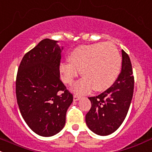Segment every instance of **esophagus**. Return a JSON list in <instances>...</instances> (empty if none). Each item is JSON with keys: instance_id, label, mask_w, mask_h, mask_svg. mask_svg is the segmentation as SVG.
Segmentation results:
<instances>
[{"instance_id": "obj_1", "label": "esophagus", "mask_w": 152, "mask_h": 152, "mask_svg": "<svg viewBox=\"0 0 152 152\" xmlns=\"http://www.w3.org/2000/svg\"><path fill=\"white\" fill-rule=\"evenodd\" d=\"M74 101H77V100H79L80 99V96H79V95H77V94H75L74 95Z\"/></svg>"}]
</instances>
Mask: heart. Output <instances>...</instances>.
Segmentation results:
<instances>
[{
	"label": "heart",
	"instance_id": "obj_1",
	"mask_svg": "<svg viewBox=\"0 0 152 152\" xmlns=\"http://www.w3.org/2000/svg\"><path fill=\"white\" fill-rule=\"evenodd\" d=\"M69 60L60 65L62 80L71 85L81 70L84 78L73 88L79 94L86 93L92 88L95 91L107 90L116 80L121 70V56L110 42L78 47L71 53Z\"/></svg>",
	"mask_w": 152,
	"mask_h": 152
}]
</instances>
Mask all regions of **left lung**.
<instances>
[{"label":"left lung","mask_w":152,"mask_h":152,"mask_svg":"<svg viewBox=\"0 0 152 152\" xmlns=\"http://www.w3.org/2000/svg\"><path fill=\"white\" fill-rule=\"evenodd\" d=\"M121 54V71L115 83L98 96L88 97L91 107L86 115V122L92 132L99 135H108L121 126L133 96L132 64L123 50Z\"/></svg>","instance_id":"8db88e82"}]
</instances>
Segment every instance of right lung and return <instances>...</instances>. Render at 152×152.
Listing matches in <instances>:
<instances>
[{
	"mask_svg": "<svg viewBox=\"0 0 152 152\" xmlns=\"http://www.w3.org/2000/svg\"><path fill=\"white\" fill-rule=\"evenodd\" d=\"M57 41L45 39L25 54L16 78V96L20 113L35 133L50 137L66 122L73 95L60 78L61 50Z\"/></svg>",
	"mask_w": 152,
	"mask_h": 152,
	"instance_id": "obj_1",
	"label": "right lung"
}]
</instances>
